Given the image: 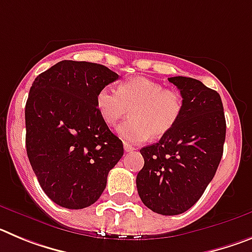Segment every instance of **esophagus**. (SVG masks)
Here are the masks:
<instances>
[{
    "label": "esophagus",
    "mask_w": 252,
    "mask_h": 252,
    "mask_svg": "<svg viewBox=\"0 0 252 252\" xmlns=\"http://www.w3.org/2000/svg\"><path fill=\"white\" fill-rule=\"evenodd\" d=\"M124 149H125V151H126V153H131V151L136 150V149L133 148L132 145H130V144H127V142H124Z\"/></svg>",
    "instance_id": "34e87169"
}]
</instances>
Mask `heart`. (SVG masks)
Returning a JSON list of instances; mask_svg holds the SVG:
<instances>
[{
    "label": "heart",
    "mask_w": 252,
    "mask_h": 252,
    "mask_svg": "<svg viewBox=\"0 0 252 252\" xmlns=\"http://www.w3.org/2000/svg\"><path fill=\"white\" fill-rule=\"evenodd\" d=\"M95 106L108 125L119 122L130 111L131 119L120 125L117 132L127 141L142 142L170 132L183 113L184 101L178 91L164 90L145 77H133L122 82L117 91L102 87L95 95Z\"/></svg>",
    "instance_id": "1"
}]
</instances>
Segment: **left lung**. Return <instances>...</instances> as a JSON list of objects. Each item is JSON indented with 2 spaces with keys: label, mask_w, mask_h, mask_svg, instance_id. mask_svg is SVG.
Listing matches in <instances>:
<instances>
[{
  "label": "left lung",
  "mask_w": 252,
  "mask_h": 252,
  "mask_svg": "<svg viewBox=\"0 0 252 252\" xmlns=\"http://www.w3.org/2000/svg\"><path fill=\"white\" fill-rule=\"evenodd\" d=\"M168 79L183 95V113L170 132L140 150L145 162L136 187L153 212L175 216L194 206L215 177L223 154L226 120L216 91L193 78Z\"/></svg>",
  "instance_id": "left-lung-1"
}]
</instances>
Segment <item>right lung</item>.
I'll list each match as a JSON object with an SVG mask.
<instances>
[{
  "mask_svg": "<svg viewBox=\"0 0 252 252\" xmlns=\"http://www.w3.org/2000/svg\"><path fill=\"white\" fill-rule=\"evenodd\" d=\"M119 74L101 64L63 60L37 75L25 107L26 151L45 194L82 209L103 193L124 145L99 115L95 95Z\"/></svg>",
  "mask_w": 252,
  "mask_h": 252,
  "instance_id": "1",
  "label": "right lung"
}]
</instances>
